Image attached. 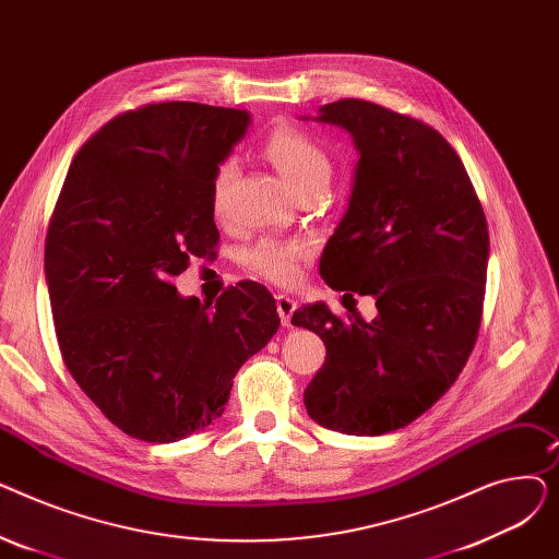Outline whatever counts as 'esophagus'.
<instances>
[{
  "label": "esophagus",
  "instance_id": "34e87169",
  "mask_svg": "<svg viewBox=\"0 0 559 559\" xmlns=\"http://www.w3.org/2000/svg\"><path fill=\"white\" fill-rule=\"evenodd\" d=\"M276 310H278V317H281V324L292 326V314H295V310H297V301L287 297V295H278L276 297Z\"/></svg>",
  "mask_w": 559,
  "mask_h": 559
}]
</instances>
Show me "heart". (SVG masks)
<instances>
[{
    "label": "heart",
    "instance_id": "obj_1",
    "mask_svg": "<svg viewBox=\"0 0 559 559\" xmlns=\"http://www.w3.org/2000/svg\"><path fill=\"white\" fill-rule=\"evenodd\" d=\"M264 154L272 160L276 171L283 176L285 183L295 190L297 197H306L317 190H326L333 179V163L331 156L321 150V144L308 133L295 127L276 129L267 144ZM235 174V163L228 158L215 167L211 181V205L219 215L224 211L226 190ZM306 255V247L301 242H285L264 238L249 249H245L242 260L247 267L267 278L272 283L287 285L297 281L299 262Z\"/></svg>",
    "mask_w": 559,
    "mask_h": 559
}]
</instances>
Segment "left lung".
Segmentation results:
<instances>
[{
	"mask_svg": "<svg viewBox=\"0 0 559 559\" xmlns=\"http://www.w3.org/2000/svg\"><path fill=\"white\" fill-rule=\"evenodd\" d=\"M301 120L354 138L348 205L319 274L337 292L373 297L378 310L371 321L356 308L340 319L326 304L292 314L326 344L304 403L329 430L385 435L442 399L472 354L489 260L485 213L460 156L428 124L362 99Z\"/></svg>",
	"mask_w": 559,
	"mask_h": 559,
	"instance_id": "obj_1",
	"label": "left lung"
}]
</instances>
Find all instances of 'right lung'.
Listing matches in <instances>:
<instances>
[{"mask_svg": "<svg viewBox=\"0 0 559 559\" xmlns=\"http://www.w3.org/2000/svg\"><path fill=\"white\" fill-rule=\"evenodd\" d=\"M249 124L247 110L194 102L115 117L81 146L49 222L45 278L66 367L144 442L219 419L235 373L281 324L253 281L215 306L171 285L217 245L211 181Z\"/></svg>", "mask_w": 559, "mask_h": 559, "instance_id": "obj_1", "label": "right lung"}]
</instances>
